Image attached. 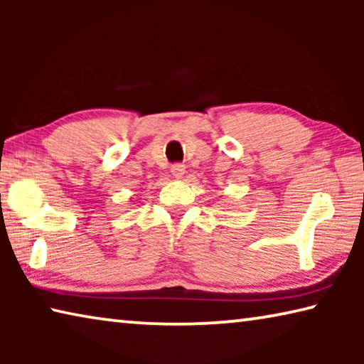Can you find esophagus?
I'll return each instance as SVG.
<instances>
[{
	"label": "esophagus",
	"instance_id": "obj_1",
	"mask_svg": "<svg viewBox=\"0 0 364 364\" xmlns=\"http://www.w3.org/2000/svg\"><path fill=\"white\" fill-rule=\"evenodd\" d=\"M170 171H171V175H173L175 178H178V180H180V178H183L186 168H184V165H181V164H175V165H171V170Z\"/></svg>",
	"mask_w": 364,
	"mask_h": 364
}]
</instances>
